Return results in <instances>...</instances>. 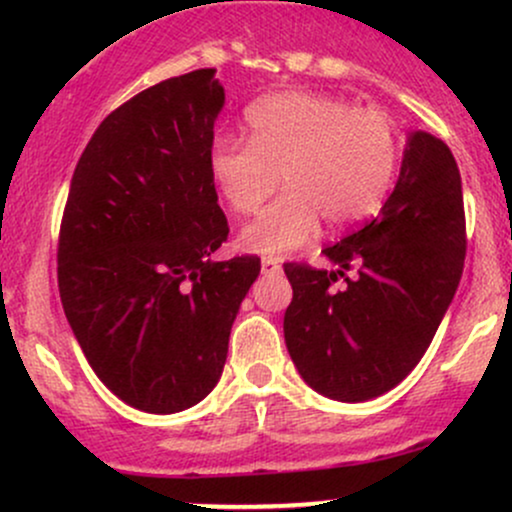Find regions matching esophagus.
Masks as SVG:
<instances>
[{"mask_svg": "<svg viewBox=\"0 0 512 512\" xmlns=\"http://www.w3.org/2000/svg\"><path fill=\"white\" fill-rule=\"evenodd\" d=\"M281 272V264L276 262V260H272V257H264L262 260V274L264 276H274V274H279Z\"/></svg>", "mask_w": 512, "mask_h": 512, "instance_id": "34e87169", "label": "esophagus"}]
</instances>
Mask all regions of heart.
Returning <instances> with one entry per match:
<instances>
[{
    "label": "heart",
    "instance_id": "b5f03b06",
    "mask_svg": "<svg viewBox=\"0 0 512 512\" xmlns=\"http://www.w3.org/2000/svg\"><path fill=\"white\" fill-rule=\"evenodd\" d=\"M250 139L223 134L209 149V173L236 214H252L284 185L272 207L240 231L238 245L286 257L320 231L370 219L390 192L399 132L383 110H356L342 98L281 91L245 113Z\"/></svg>",
    "mask_w": 512,
    "mask_h": 512
}]
</instances>
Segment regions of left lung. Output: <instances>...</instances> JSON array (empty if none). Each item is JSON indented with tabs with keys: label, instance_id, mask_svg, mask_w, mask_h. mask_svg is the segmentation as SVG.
Instances as JSON below:
<instances>
[{
	"label": "left lung",
	"instance_id": "1",
	"mask_svg": "<svg viewBox=\"0 0 512 512\" xmlns=\"http://www.w3.org/2000/svg\"><path fill=\"white\" fill-rule=\"evenodd\" d=\"M464 248L455 156L433 134L411 132L380 214L322 250L334 269L284 264L293 289L284 339L305 383L337 402H366L402 383L455 298ZM349 268L357 276L337 290Z\"/></svg>",
	"mask_w": 512,
	"mask_h": 512
}]
</instances>
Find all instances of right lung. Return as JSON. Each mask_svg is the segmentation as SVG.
<instances>
[{
	"label": "right lung",
	"mask_w": 512,
	"mask_h": 512,
	"mask_svg": "<svg viewBox=\"0 0 512 512\" xmlns=\"http://www.w3.org/2000/svg\"><path fill=\"white\" fill-rule=\"evenodd\" d=\"M214 74L166 79L105 117L62 216L64 315L101 383L149 414L190 409L214 390L260 274L252 255L211 262L228 238L209 173L226 103Z\"/></svg>",
	"instance_id": "obj_1"
}]
</instances>
